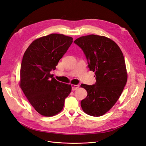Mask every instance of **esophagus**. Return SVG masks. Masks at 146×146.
<instances>
[{"label": "esophagus", "mask_w": 146, "mask_h": 146, "mask_svg": "<svg viewBox=\"0 0 146 146\" xmlns=\"http://www.w3.org/2000/svg\"><path fill=\"white\" fill-rule=\"evenodd\" d=\"M79 86L78 85H71V87H72V91H75V90H77L78 88H79Z\"/></svg>", "instance_id": "obj_1"}]
</instances>
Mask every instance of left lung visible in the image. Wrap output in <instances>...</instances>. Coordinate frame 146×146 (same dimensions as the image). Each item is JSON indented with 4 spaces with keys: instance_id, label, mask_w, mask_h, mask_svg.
<instances>
[{
    "instance_id": "8db88e82",
    "label": "left lung",
    "mask_w": 146,
    "mask_h": 146,
    "mask_svg": "<svg viewBox=\"0 0 146 146\" xmlns=\"http://www.w3.org/2000/svg\"><path fill=\"white\" fill-rule=\"evenodd\" d=\"M85 54L88 68L95 72L94 85L82 84L86 98L81 101L83 111L101 116L108 111L121 95L127 80L125 60L117 44L107 37L90 35L74 42Z\"/></svg>"
}]
</instances>
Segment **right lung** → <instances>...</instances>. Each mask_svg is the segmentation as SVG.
<instances>
[{"mask_svg": "<svg viewBox=\"0 0 146 146\" xmlns=\"http://www.w3.org/2000/svg\"><path fill=\"white\" fill-rule=\"evenodd\" d=\"M73 38L50 34L35 40L25 52L21 66L20 87L36 111L52 116L62 110L71 85L50 74L73 42Z\"/></svg>", "mask_w": 146, "mask_h": 146, "instance_id": "obj_1", "label": "right lung"}]
</instances>
